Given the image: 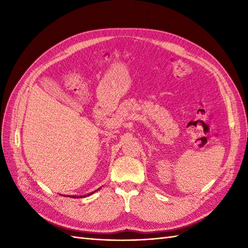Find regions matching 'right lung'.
Returning <instances> with one entry per match:
<instances>
[{
  "mask_svg": "<svg viewBox=\"0 0 248 248\" xmlns=\"http://www.w3.org/2000/svg\"><path fill=\"white\" fill-rule=\"evenodd\" d=\"M96 192V191H94ZM94 192H92L91 194H87V195H84V196H80V197H86V196H89V195H92V194H93ZM68 197H72V198H78V196H68Z\"/></svg>",
  "mask_w": 248,
  "mask_h": 248,
  "instance_id": "add662e5",
  "label": "right lung"
}]
</instances>
